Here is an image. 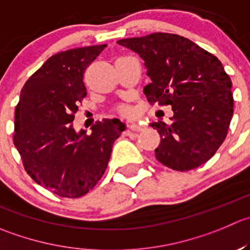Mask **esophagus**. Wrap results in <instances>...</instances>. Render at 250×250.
<instances>
[{"label": "esophagus", "instance_id": "obj_1", "mask_svg": "<svg viewBox=\"0 0 250 250\" xmlns=\"http://www.w3.org/2000/svg\"><path fill=\"white\" fill-rule=\"evenodd\" d=\"M128 129L132 130V132H140V130L144 129V125H139V123H132V125H128Z\"/></svg>", "mask_w": 250, "mask_h": 250}]
</instances>
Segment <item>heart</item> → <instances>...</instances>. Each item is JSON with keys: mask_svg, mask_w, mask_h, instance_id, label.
Wrapping results in <instances>:
<instances>
[{"mask_svg": "<svg viewBox=\"0 0 250 250\" xmlns=\"http://www.w3.org/2000/svg\"><path fill=\"white\" fill-rule=\"evenodd\" d=\"M118 113H121V115H129L130 113V110L129 107H127V106H120V107L117 108Z\"/></svg>", "mask_w": 250, "mask_h": 250, "instance_id": "heart-1", "label": "heart"}]
</instances>
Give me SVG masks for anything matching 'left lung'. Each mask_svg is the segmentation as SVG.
Returning a JSON list of instances; mask_svg holds the SVG:
<instances>
[{
    "label": "left lung",
    "instance_id": "8db88e82",
    "mask_svg": "<svg viewBox=\"0 0 250 250\" xmlns=\"http://www.w3.org/2000/svg\"><path fill=\"white\" fill-rule=\"evenodd\" d=\"M144 60L151 105H171L172 122L151 123L161 137L157 161L176 171L197 168L224 143L233 116L232 82L212 53L176 34L118 40Z\"/></svg>",
    "mask_w": 250,
    "mask_h": 250
}]
</instances>
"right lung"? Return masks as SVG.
Wrapping results in <instances>:
<instances>
[{"label":"right lung","instance_id":"obj_1","mask_svg":"<svg viewBox=\"0 0 250 250\" xmlns=\"http://www.w3.org/2000/svg\"><path fill=\"white\" fill-rule=\"evenodd\" d=\"M106 45L72 48L51 56L26 81L14 116L13 143L26 173L63 198H81L96 186L115 140L125 129L117 118L103 120L91 134L73 128L86 96L84 73Z\"/></svg>","mask_w":250,"mask_h":250}]
</instances>
